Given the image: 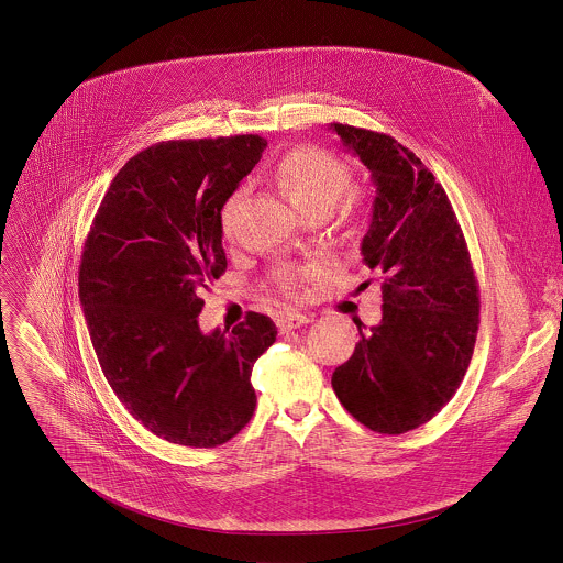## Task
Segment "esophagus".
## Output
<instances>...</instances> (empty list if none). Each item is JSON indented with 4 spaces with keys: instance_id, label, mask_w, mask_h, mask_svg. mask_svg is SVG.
<instances>
[{
    "instance_id": "34e87169",
    "label": "esophagus",
    "mask_w": 563,
    "mask_h": 563,
    "mask_svg": "<svg viewBox=\"0 0 563 563\" xmlns=\"http://www.w3.org/2000/svg\"><path fill=\"white\" fill-rule=\"evenodd\" d=\"M310 321H312V319H310V317H306V314L288 312V314H282V317L277 319V327H279V331H282V333H288V331H292V329L306 327Z\"/></svg>"
}]
</instances>
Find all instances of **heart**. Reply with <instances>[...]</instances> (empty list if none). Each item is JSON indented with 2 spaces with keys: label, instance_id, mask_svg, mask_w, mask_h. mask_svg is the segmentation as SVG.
Masks as SVG:
<instances>
[{
  "label": "heart",
  "instance_id": "b5f03b06",
  "mask_svg": "<svg viewBox=\"0 0 563 563\" xmlns=\"http://www.w3.org/2000/svg\"><path fill=\"white\" fill-rule=\"evenodd\" d=\"M273 177L282 195L308 219L333 214L338 228H353L357 221V199L349 190V168L333 154L319 147H295L286 152L273 168ZM242 190L232 192L219 212L221 232L234 236ZM312 275L310 266L286 264L275 271V284L284 292H295L301 282Z\"/></svg>",
  "mask_w": 563,
  "mask_h": 563
}]
</instances>
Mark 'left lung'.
<instances>
[{
  "label": "left lung",
  "mask_w": 563,
  "mask_h": 563,
  "mask_svg": "<svg viewBox=\"0 0 563 563\" xmlns=\"http://www.w3.org/2000/svg\"><path fill=\"white\" fill-rule=\"evenodd\" d=\"M331 130L377 186L362 255L382 277L384 301L377 327L364 333L357 322L360 342L331 386L364 427L399 435L457 393L475 351L479 284L455 210L420 158L382 132Z\"/></svg>",
  "instance_id": "left-lung-1"
}]
</instances>
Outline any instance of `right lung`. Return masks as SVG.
<instances>
[{
  "label": "right lung",
  "mask_w": 563,
  "mask_h": 563,
  "mask_svg": "<svg viewBox=\"0 0 563 563\" xmlns=\"http://www.w3.org/2000/svg\"><path fill=\"white\" fill-rule=\"evenodd\" d=\"M255 134L164 141L123 164L86 234L80 301L106 382L147 431L190 449L232 440L255 411L251 368L275 322L249 312L201 333V290L225 268L219 212L257 164Z\"/></svg>",
  "instance_id": "1"
}]
</instances>
